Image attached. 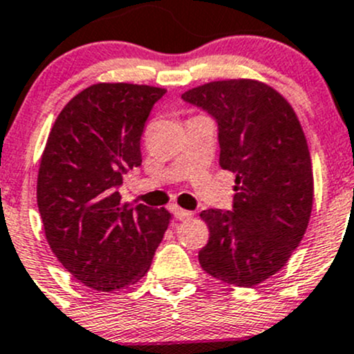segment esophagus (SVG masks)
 I'll use <instances>...</instances> for the list:
<instances>
[{
	"instance_id": "obj_1",
	"label": "esophagus",
	"mask_w": 354,
	"mask_h": 354,
	"mask_svg": "<svg viewBox=\"0 0 354 354\" xmlns=\"http://www.w3.org/2000/svg\"><path fill=\"white\" fill-rule=\"evenodd\" d=\"M173 214L178 221H185V218H189L193 215L189 210H185V208H180V207H174Z\"/></svg>"
}]
</instances>
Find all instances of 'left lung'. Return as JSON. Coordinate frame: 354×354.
Instances as JSON below:
<instances>
[{
  "label": "left lung",
  "instance_id": "obj_1",
  "mask_svg": "<svg viewBox=\"0 0 354 354\" xmlns=\"http://www.w3.org/2000/svg\"><path fill=\"white\" fill-rule=\"evenodd\" d=\"M181 98L217 122L218 162L236 174L232 210L200 214L210 230L200 265L251 288L285 266L308 225L314 176L304 130L283 96L254 80L214 81Z\"/></svg>",
  "mask_w": 354,
  "mask_h": 354
}]
</instances>
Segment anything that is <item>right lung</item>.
<instances>
[{
	"instance_id": "obj_1",
	"label": "right lung",
	"mask_w": 354,
	"mask_h": 354,
	"mask_svg": "<svg viewBox=\"0 0 354 354\" xmlns=\"http://www.w3.org/2000/svg\"><path fill=\"white\" fill-rule=\"evenodd\" d=\"M166 89L98 83L74 96L52 127L37 178L47 243L61 265L100 292L147 273L171 214L122 203L124 174L142 165L140 137Z\"/></svg>"
}]
</instances>
